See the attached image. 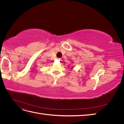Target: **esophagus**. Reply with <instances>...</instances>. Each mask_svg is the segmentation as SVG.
Listing matches in <instances>:
<instances>
[{"mask_svg":"<svg viewBox=\"0 0 124 124\" xmlns=\"http://www.w3.org/2000/svg\"><path fill=\"white\" fill-rule=\"evenodd\" d=\"M57 59L58 60V61H61V60H62V59H61V58H57Z\"/></svg>","mask_w":124,"mask_h":124,"instance_id":"1","label":"esophagus"}]
</instances>
